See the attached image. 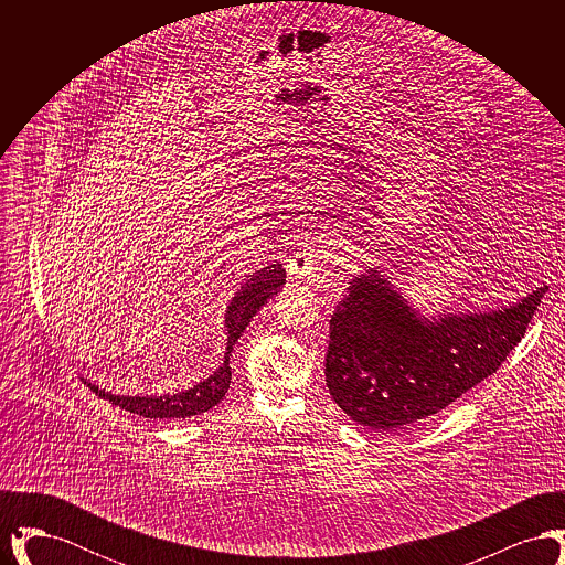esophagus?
<instances>
[{
  "label": "esophagus",
  "instance_id": "1",
  "mask_svg": "<svg viewBox=\"0 0 565 565\" xmlns=\"http://www.w3.org/2000/svg\"><path fill=\"white\" fill-rule=\"evenodd\" d=\"M322 267L320 252L313 245H300L288 263V270H290V275H295L296 279L320 277Z\"/></svg>",
  "mask_w": 565,
  "mask_h": 565
}]
</instances>
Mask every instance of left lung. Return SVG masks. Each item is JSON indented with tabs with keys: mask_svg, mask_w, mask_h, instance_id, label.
Wrapping results in <instances>:
<instances>
[{
	"mask_svg": "<svg viewBox=\"0 0 565 565\" xmlns=\"http://www.w3.org/2000/svg\"><path fill=\"white\" fill-rule=\"evenodd\" d=\"M376 269L355 277L337 307L323 375L355 424L381 431L413 426L493 375L548 290L498 311L428 320Z\"/></svg>",
	"mask_w": 565,
	"mask_h": 565,
	"instance_id": "left-lung-1",
	"label": "left lung"
}]
</instances>
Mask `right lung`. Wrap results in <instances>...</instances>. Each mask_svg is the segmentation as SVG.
I'll return each instance as SVG.
<instances>
[{"label":"right lung","instance_id":"add662e5","mask_svg":"<svg viewBox=\"0 0 565 565\" xmlns=\"http://www.w3.org/2000/svg\"><path fill=\"white\" fill-rule=\"evenodd\" d=\"M286 284V270L281 263H273L269 267H263L243 281L237 295L233 296L228 309H226V355L224 362L214 371V375L205 381L192 385L190 390L178 394H164V396H114L106 390H99L97 385L88 383V387L99 394L104 401H109L134 415L150 417V419H171V417H192L210 411L226 396V390L231 385V351L235 348L237 339L242 337L245 326L252 322V318L260 311V307L277 295V290Z\"/></svg>","mask_w":565,"mask_h":565}]
</instances>
